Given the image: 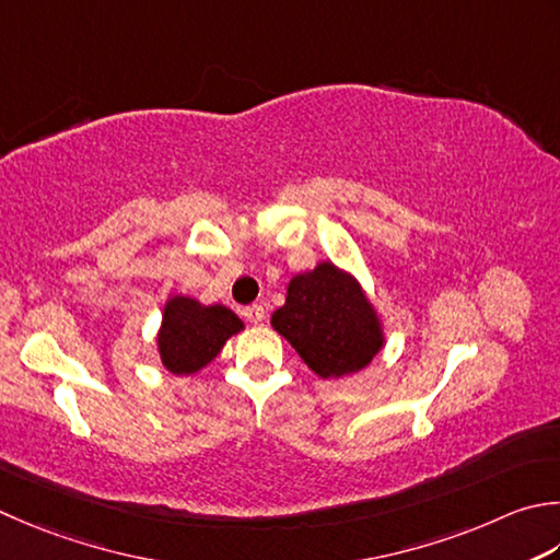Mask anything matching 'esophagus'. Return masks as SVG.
I'll return each mask as SVG.
<instances>
[{
  "label": "esophagus",
  "instance_id": "obj_1",
  "mask_svg": "<svg viewBox=\"0 0 560 560\" xmlns=\"http://www.w3.org/2000/svg\"><path fill=\"white\" fill-rule=\"evenodd\" d=\"M243 315H245V320H249V323H261V320H265V308H261V305H257V303H252L243 311Z\"/></svg>",
  "mask_w": 560,
  "mask_h": 560
}]
</instances>
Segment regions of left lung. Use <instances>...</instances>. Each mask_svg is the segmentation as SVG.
<instances>
[{"mask_svg": "<svg viewBox=\"0 0 560 560\" xmlns=\"http://www.w3.org/2000/svg\"><path fill=\"white\" fill-rule=\"evenodd\" d=\"M271 325L323 378L361 371L383 347L364 291L330 261L291 279L287 303L271 315Z\"/></svg>", "mask_w": 560, "mask_h": 560, "instance_id": "obj_1", "label": "left lung"}]
</instances>
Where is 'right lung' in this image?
Masks as SVG:
<instances>
[{
  "instance_id": "obj_1",
  "label": "right lung",
  "mask_w": 560,
  "mask_h": 560,
  "mask_svg": "<svg viewBox=\"0 0 560 560\" xmlns=\"http://www.w3.org/2000/svg\"><path fill=\"white\" fill-rule=\"evenodd\" d=\"M243 330V320L225 305H201L174 295L164 305L158 337L162 364L172 374H194L221 352L225 339Z\"/></svg>"
}]
</instances>
